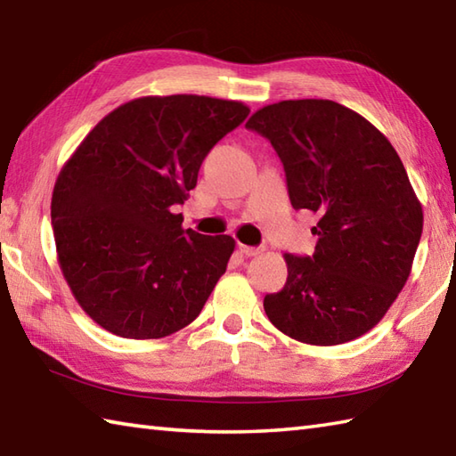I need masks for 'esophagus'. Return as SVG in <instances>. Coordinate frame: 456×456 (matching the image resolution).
Here are the masks:
<instances>
[{
  "label": "esophagus",
  "instance_id": "esophagus-1",
  "mask_svg": "<svg viewBox=\"0 0 456 456\" xmlns=\"http://www.w3.org/2000/svg\"><path fill=\"white\" fill-rule=\"evenodd\" d=\"M239 250L243 253L245 256H258L260 253H263V247H247V245H239Z\"/></svg>",
  "mask_w": 456,
  "mask_h": 456
}]
</instances>
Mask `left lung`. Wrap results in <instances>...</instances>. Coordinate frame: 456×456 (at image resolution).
<instances>
[{"label": "left lung", "mask_w": 456, "mask_h": 456, "mask_svg": "<svg viewBox=\"0 0 456 456\" xmlns=\"http://www.w3.org/2000/svg\"><path fill=\"white\" fill-rule=\"evenodd\" d=\"M284 164L294 209L319 216L314 256L284 255L286 286L265 312L284 335L341 345L370 331L411 273L423 209L390 141L331 100H286L253 113Z\"/></svg>", "instance_id": "8db88e82"}]
</instances>
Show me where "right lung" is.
<instances>
[{"mask_svg":"<svg viewBox=\"0 0 456 456\" xmlns=\"http://www.w3.org/2000/svg\"><path fill=\"white\" fill-rule=\"evenodd\" d=\"M248 111L208 95H147L105 115L66 160L51 203L58 265L105 331L160 338L200 315L235 239L182 229L170 208Z\"/></svg>","mask_w":456,"mask_h":456,"instance_id":"add662e5","label":"right lung"}]
</instances>
